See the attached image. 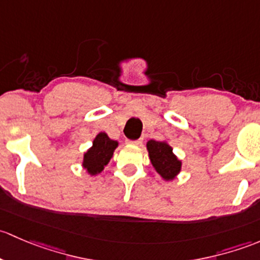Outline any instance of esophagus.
I'll use <instances>...</instances> for the list:
<instances>
[{
  "label": "esophagus",
  "mask_w": 260,
  "mask_h": 260,
  "mask_svg": "<svg viewBox=\"0 0 260 260\" xmlns=\"http://www.w3.org/2000/svg\"><path fill=\"white\" fill-rule=\"evenodd\" d=\"M127 143L133 144V145H140V144L143 143V140H141V139H138V140H127Z\"/></svg>",
  "instance_id": "esophagus-1"
}]
</instances>
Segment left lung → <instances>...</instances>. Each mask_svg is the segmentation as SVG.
Returning a JSON list of instances; mask_svg holds the SVG:
<instances>
[{"mask_svg": "<svg viewBox=\"0 0 260 260\" xmlns=\"http://www.w3.org/2000/svg\"><path fill=\"white\" fill-rule=\"evenodd\" d=\"M149 156L157 173L165 179L175 178L181 169V162L173 154V149L164 141L150 140L148 143Z\"/></svg>", "mask_w": 260, "mask_h": 260, "instance_id": "8db88e82", "label": "left lung"}]
</instances>
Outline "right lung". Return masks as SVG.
<instances>
[{
	"instance_id": "right-lung-1",
	"label": "right lung",
	"mask_w": 260,
	"mask_h": 260,
	"mask_svg": "<svg viewBox=\"0 0 260 260\" xmlns=\"http://www.w3.org/2000/svg\"><path fill=\"white\" fill-rule=\"evenodd\" d=\"M117 143L111 140L105 133H100L92 143V148L84 156V168L91 175L100 173L105 165L110 161L114 150L116 149Z\"/></svg>"
}]
</instances>
